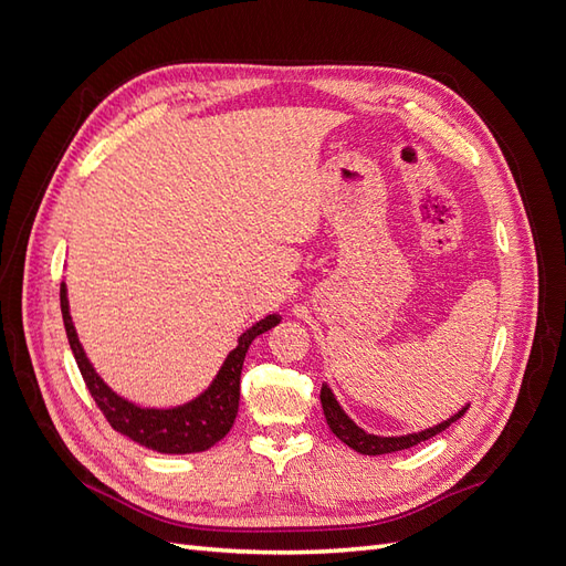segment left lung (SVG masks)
Returning a JSON list of instances; mask_svg holds the SVG:
<instances>
[{"label": "left lung", "instance_id": "left-lung-1", "mask_svg": "<svg viewBox=\"0 0 566 566\" xmlns=\"http://www.w3.org/2000/svg\"><path fill=\"white\" fill-rule=\"evenodd\" d=\"M321 406H323V416H325V420H328V427L333 430V434L342 443H347L349 449H354L356 453H364V455H385V453H394V451H403V449H410V447H418L420 441L432 439L439 432L447 430V427H451L455 420H460L462 416H465V410L470 408V403L462 406L455 416H451L449 420H443V422H439L434 427H427V430H422V432L399 434V437H380V434L366 432L364 427H358L345 413V410H342V406L337 403L335 394H333V389L328 385L321 387Z\"/></svg>", "mask_w": 566, "mask_h": 566}]
</instances>
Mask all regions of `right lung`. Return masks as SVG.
Listing matches in <instances>:
<instances>
[{"instance_id":"1","label":"right lung","mask_w":566,"mask_h":566,"mask_svg":"<svg viewBox=\"0 0 566 566\" xmlns=\"http://www.w3.org/2000/svg\"><path fill=\"white\" fill-rule=\"evenodd\" d=\"M61 312L65 335L67 342H71V349L84 378V385L92 391L96 406L101 408V413L106 416L113 430L129 437L134 443H139V447L172 455L202 453L229 434L238 416L241 370L252 339L281 323V314H269L252 323L250 328L238 337L235 349L229 352L210 387L200 391L196 399L172 408H150L119 397V394L113 391L96 373V368L87 358V352L80 345L65 283H61Z\"/></svg>"}]
</instances>
